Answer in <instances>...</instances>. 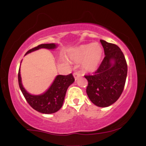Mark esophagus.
Returning a JSON list of instances; mask_svg holds the SVG:
<instances>
[{"instance_id":"obj_1","label":"esophagus","mask_w":146,"mask_h":146,"mask_svg":"<svg viewBox=\"0 0 146 146\" xmlns=\"http://www.w3.org/2000/svg\"><path fill=\"white\" fill-rule=\"evenodd\" d=\"M80 76V74L78 73V72H75V73H73V77H74L75 80H76Z\"/></svg>"}]
</instances>
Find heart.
<instances>
[{
    "instance_id": "b5f03b06",
    "label": "heart",
    "mask_w": 146,
    "mask_h": 146,
    "mask_svg": "<svg viewBox=\"0 0 146 146\" xmlns=\"http://www.w3.org/2000/svg\"><path fill=\"white\" fill-rule=\"evenodd\" d=\"M103 49L98 43L83 44L76 48L71 54V59L77 62H82L85 71L94 72L101 64Z\"/></svg>"
}]
</instances>
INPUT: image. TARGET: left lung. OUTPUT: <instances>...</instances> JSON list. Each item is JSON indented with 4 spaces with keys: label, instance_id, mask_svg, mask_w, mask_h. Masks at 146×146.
<instances>
[{
    "label": "left lung",
    "instance_id": "8db88e82",
    "mask_svg": "<svg viewBox=\"0 0 146 146\" xmlns=\"http://www.w3.org/2000/svg\"><path fill=\"white\" fill-rule=\"evenodd\" d=\"M105 57L93 75H84L88 80L86 93L99 107L112 105L119 98L126 80L128 66L123 52L116 44L100 40Z\"/></svg>",
    "mask_w": 146,
    "mask_h": 146
}]
</instances>
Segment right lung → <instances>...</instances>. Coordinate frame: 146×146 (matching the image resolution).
I'll return each instance as SVG.
<instances>
[{"label":"right lung","instance_id":"right-lung-1","mask_svg":"<svg viewBox=\"0 0 146 146\" xmlns=\"http://www.w3.org/2000/svg\"><path fill=\"white\" fill-rule=\"evenodd\" d=\"M56 47V45L53 43L42 44L29 50L25 55L42 48L53 49ZM18 79L20 88L28 104L34 110L44 114L54 113L61 108L67 88L75 81L72 73L67 75H59L56 77L51 86L44 93L39 95H32L27 93L23 88L20 68L18 71Z\"/></svg>","mask_w":146,"mask_h":146}]
</instances>
